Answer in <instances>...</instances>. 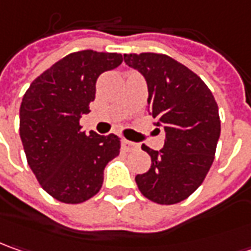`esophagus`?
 <instances>
[{
  "label": "esophagus",
  "instance_id": "1",
  "mask_svg": "<svg viewBox=\"0 0 251 251\" xmlns=\"http://www.w3.org/2000/svg\"><path fill=\"white\" fill-rule=\"evenodd\" d=\"M137 146H136V143L130 142V140H126V139H124L122 140V149L125 150V151H132V150H134Z\"/></svg>",
  "mask_w": 251,
  "mask_h": 251
}]
</instances>
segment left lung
<instances>
[{
  "instance_id": "left-lung-1",
  "label": "left lung",
  "mask_w": 251,
  "mask_h": 251,
  "mask_svg": "<svg viewBox=\"0 0 251 251\" xmlns=\"http://www.w3.org/2000/svg\"><path fill=\"white\" fill-rule=\"evenodd\" d=\"M149 87V112L165 130L160 151L142 149L151 167L136 175L144 197L158 204L183 201L203 183L211 168L221 133L218 105L207 84L189 68L164 54H125Z\"/></svg>"
}]
</instances>
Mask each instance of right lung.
I'll return each instance as SVG.
<instances>
[{
  "mask_svg": "<svg viewBox=\"0 0 251 251\" xmlns=\"http://www.w3.org/2000/svg\"><path fill=\"white\" fill-rule=\"evenodd\" d=\"M122 61L117 52H72L34 79L23 96L19 133L27 164L61 203L79 204L97 195L105 165L119 154L118 136L86 134L79 121L90 112L100 75Z\"/></svg>",
  "mask_w": 251,
  "mask_h": 251,
  "instance_id": "add662e5",
  "label": "right lung"
}]
</instances>
